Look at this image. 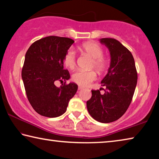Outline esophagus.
Listing matches in <instances>:
<instances>
[{
    "label": "esophagus",
    "mask_w": 159,
    "mask_h": 159,
    "mask_svg": "<svg viewBox=\"0 0 159 159\" xmlns=\"http://www.w3.org/2000/svg\"><path fill=\"white\" fill-rule=\"evenodd\" d=\"M81 89H84V87H83V86H79V90H81Z\"/></svg>",
    "instance_id": "34e87169"
}]
</instances>
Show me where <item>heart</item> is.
Returning <instances> with one entry per match:
<instances>
[{
  "label": "heart",
  "mask_w": 159,
  "mask_h": 159,
  "mask_svg": "<svg viewBox=\"0 0 159 159\" xmlns=\"http://www.w3.org/2000/svg\"><path fill=\"white\" fill-rule=\"evenodd\" d=\"M79 50L83 54L89 56L93 58L91 68L94 67L99 73L107 71L109 67V62L103 57V50L100 45L96 42L88 41L79 46ZM63 63L66 68L73 69L75 66V56L73 51H68L63 58ZM97 73L94 70H78L72 75L73 82L79 86H87L96 80Z\"/></svg>",
  "instance_id": "b5f03b06"
}]
</instances>
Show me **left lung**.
Returning a JSON list of instances; mask_svg holds the SVG:
<instances>
[{
    "label": "left lung",
    "instance_id": "obj_1",
    "mask_svg": "<svg viewBox=\"0 0 159 159\" xmlns=\"http://www.w3.org/2000/svg\"><path fill=\"white\" fill-rule=\"evenodd\" d=\"M109 50L111 64L108 73L101 80L104 93L92 90L87 101L91 117L101 123H111L120 118L131 104L137 84L138 75L134 58L129 50L114 39H100Z\"/></svg>",
    "mask_w": 159,
    "mask_h": 159
}]
</instances>
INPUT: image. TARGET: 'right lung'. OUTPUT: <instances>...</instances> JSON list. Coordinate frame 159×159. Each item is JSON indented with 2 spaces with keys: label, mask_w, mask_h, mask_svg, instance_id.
<instances>
[{
  "label": "right lung",
  "mask_w": 159,
  "mask_h": 159,
  "mask_svg": "<svg viewBox=\"0 0 159 159\" xmlns=\"http://www.w3.org/2000/svg\"><path fill=\"white\" fill-rule=\"evenodd\" d=\"M74 43L71 39L51 35L35 41L25 53L22 79L30 105L39 114L55 118L63 114L70 99L76 93L75 83L63 68V58ZM57 80L65 83L57 87Z\"/></svg>",
  "instance_id": "1"
}]
</instances>
